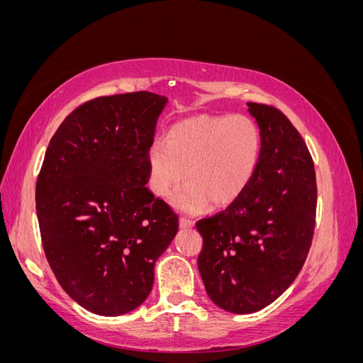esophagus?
Listing matches in <instances>:
<instances>
[{"mask_svg": "<svg viewBox=\"0 0 363 363\" xmlns=\"http://www.w3.org/2000/svg\"><path fill=\"white\" fill-rule=\"evenodd\" d=\"M179 224H180V228H191V227H194V221H192V219H188V218H180Z\"/></svg>", "mask_w": 363, "mask_h": 363, "instance_id": "obj_1", "label": "esophagus"}]
</instances>
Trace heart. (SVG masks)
I'll return each instance as SVG.
<instances>
[{"mask_svg":"<svg viewBox=\"0 0 363 363\" xmlns=\"http://www.w3.org/2000/svg\"><path fill=\"white\" fill-rule=\"evenodd\" d=\"M260 133L255 121L244 115H199L174 124L167 140L152 142L148 151L150 188L168 195L184 179L189 182L174 194L172 204L199 213L208 204L224 207L236 201L256 172Z\"/></svg>","mask_w":363,"mask_h":363,"instance_id":"b5f03b06","label":"heart"}]
</instances>
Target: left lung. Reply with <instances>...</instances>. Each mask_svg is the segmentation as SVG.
Returning <instances> with one entry per match:
<instances>
[{
	"label": "left lung",
	"mask_w": 363,
	"mask_h": 363,
	"mask_svg": "<svg viewBox=\"0 0 363 363\" xmlns=\"http://www.w3.org/2000/svg\"><path fill=\"white\" fill-rule=\"evenodd\" d=\"M247 106L260 128L256 172L225 211L196 223L206 292L232 313L257 312L291 286L309 252L316 216V177L306 142L279 108Z\"/></svg>",
	"instance_id": "1"
}]
</instances>
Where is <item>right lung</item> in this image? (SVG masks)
<instances>
[{
  "label": "right lung",
  "instance_id": "right-lung-1",
  "mask_svg": "<svg viewBox=\"0 0 363 363\" xmlns=\"http://www.w3.org/2000/svg\"><path fill=\"white\" fill-rule=\"evenodd\" d=\"M167 96L131 92L79 106L51 138L36 183L47 260L86 311L128 313L145 301L179 216L145 184Z\"/></svg>",
  "mask_w": 363,
  "mask_h": 363
}]
</instances>
